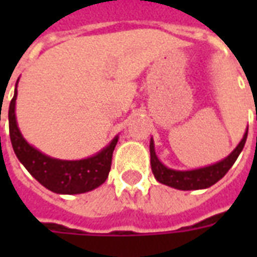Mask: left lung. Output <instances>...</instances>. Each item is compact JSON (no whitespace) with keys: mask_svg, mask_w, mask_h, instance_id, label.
Masks as SVG:
<instances>
[{"mask_svg":"<svg viewBox=\"0 0 257 257\" xmlns=\"http://www.w3.org/2000/svg\"><path fill=\"white\" fill-rule=\"evenodd\" d=\"M257 119V115H256ZM248 138V129L243 135L242 140L238 143V146L232 150L230 156H227L224 160L216 162L209 167L198 168L193 171H176L167 168L162 164L154 150V140H150V162H151V171L154 173V178L162 184H167L169 187L178 190H201L208 189L210 186H213L216 182H219L232 167V164L235 162L238 156L241 154L245 142Z\"/></svg>","mask_w":257,"mask_h":257,"instance_id":"1","label":"left lung"}]
</instances>
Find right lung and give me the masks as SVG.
<instances>
[{
  "label": "right lung",
  "instance_id": "add662e5",
  "mask_svg": "<svg viewBox=\"0 0 257 257\" xmlns=\"http://www.w3.org/2000/svg\"><path fill=\"white\" fill-rule=\"evenodd\" d=\"M16 97L18 89H15V95L9 104V136L15 154L33 178H36L44 187L58 194L86 193L106 182L118 136L97 154L85 160L66 161L48 157L29 145L20 134L15 115Z\"/></svg>",
  "mask_w": 257,
  "mask_h": 257
}]
</instances>
